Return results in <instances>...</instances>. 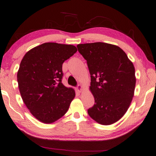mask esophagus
I'll return each instance as SVG.
<instances>
[{
	"label": "esophagus",
	"mask_w": 156,
	"mask_h": 156,
	"mask_svg": "<svg viewBox=\"0 0 156 156\" xmlns=\"http://www.w3.org/2000/svg\"><path fill=\"white\" fill-rule=\"evenodd\" d=\"M76 90H77L78 92L80 93L82 90H83V87H82L80 84H78V85L77 86V87H76Z\"/></svg>",
	"instance_id": "1"
}]
</instances>
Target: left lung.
<instances>
[{
  "label": "left lung",
  "mask_w": 156,
  "mask_h": 156,
  "mask_svg": "<svg viewBox=\"0 0 156 156\" xmlns=\"http://www.w3.org/2000/svg\"><path fill=\"white\" fill-rule=\"evenodd\" d=\"M90 74V90L95 104L88 114L96 122L108 126L126 114L134 97L135 69L124 51L115 45L95 42L77 46Z\"/></svg>",
  "instance_id": "obj_1"
}]
</instances>
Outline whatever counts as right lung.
<instances>
[{
  "instance_id": "add662e5",
  "label": "right lung",
  "mask_w": 156,
  "mask_h": 156,
  "mask_svg": "<svg viewBox=\"0 0 156 156\" xmlns=\"http://www.w3.org/2000/svg\"><path fill=\"white\" fill-rule=\"evenodd\" d=\"M77 52L73 45L44 43L24 56L17 73L24 103L37 119L52 123L66 114L75 90L62 83V66Z\"/></svg>"
}]
</instances>
